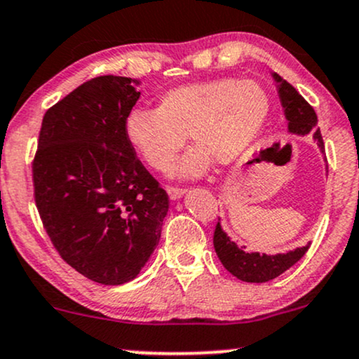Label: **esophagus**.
Wrapping results in <instances>:
<instances>
[{
    "instance_id": "1",
    "label": "esophagus",
    "mask_w": 359,
    "mask_h": 359,
    "mask_svg": "<svg viewBox=\"0 0 359 359\" xmlns=\"http://www.w3.org/2000/svg\"><path fill=\"white\" fill-rule=\"evenodd\" d=\"M167 194H168V197H170V201H179V198L182 197L184 194H185V191H182V189L168 187V189H167Z\"/></svg>"
}]
</instances>
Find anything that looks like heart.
I'll list each match as a JSON object with an SVG mask.
<instances>
[{
    "label": "heart",
    "mask_w": 359,
    "mask_h": 359,
    "mask_svg": "<svg viewBox=\"0 0 359 359\" xmlns=\"http://www.w3.org/2000/svg\"><path fill=\"white\" fill-rule=\"evenodd\" d=\"M269 114L264 86L226 76L168 90L155 110L133 107L123 118V137L150 168L170 172L189 135L197 147L180 162L179 175L196 179L212 161L232 165L248 155L264 132Z\"/></svg>",
    "instance_id": "1"
}]
</instances>
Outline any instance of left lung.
Returning <instances> with one entry per match:
<instances>
[{
  "label": "left lung",
  "instance_id": "8db88e82",
  "mask_svg": "<svg viewBox=\"0 0 359 359\" xmlns=\"http://www.w3.org/2000/svg\"><path fill=\"white\" fill-rule=\"evenodd\" d=\"M273 79L278 83L280 105L287 120V132L299 137L311 133L321 154L325 155V144L318 128L316 111L301 97L294 86L280 79L276 72L273 73ZM309 245L311 243L280 254H259L256 250L248 252L245 245H237L236 241L227 236V232L222 229L221 219L214 231V249L217 257L221 259L222 266L229 273L244 283H267V280L276 279L286 273L289 267L294 266L308 252Z\"/></svg>",
  "mask_w": 359,
  "mask_h": 359
}]
</instances>
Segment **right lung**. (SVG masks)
<instances>
[{
    "label": "right lung",
    "mask_w": 359,
    "mask_h": 359,
    "mask_svg": "<svg viewBox=\"0 0 359 359\" xmlns=\"http://www.w3.org/2000/svg\"><path fill=\"white\" fill-rule=\"evenodd\" d=\"M140 81L97 76L43 116L34 201L73 269L105 286L135 279L161 241L168 197L123 137Z\"/></svg>",
    "instance_id": "obj_1"
}]
</instances>
